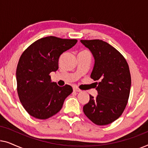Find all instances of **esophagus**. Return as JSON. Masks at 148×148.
I'll use <instances>...</instances> for the list:
<instances>
[{
  "label": "esophagus",
  "mask_w": 148,
  "mask_h": 148,
  "mask_svg": "<svg viewBox=\"0 0 148 148\" xmlns=\"http://www.w3.org/2000/svg\"><path fill=\"white\" fill-rule=\"evenodd\" d=\"M73 91H74V92H80L82 90H81L80 89H79L78 88H77V87H74Z\"/></svg>",
  "instance_id": "1"
}]
</instances>
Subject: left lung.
Instances as JSON below:
<instances>
[{
	"mask_svg": "<svg viewBox=\"0 0 148 148\" xmlns=\"http://www.w3.org/2000/svg\"><path fill=\"white\" fill-rule=\"evenodd\" d=\"M90 49L95 63L91 78L96 82V98L90 95L84 105V114L98 125H106L116 121L125 109L131 90L130 71L124 56L107 42L101 40H82Z\"/></svg>",
	"mask_w": 148,
	"mask_h": 148,
	"instance_id": "8db88e82",
	"label": "left lung"
}]
</instances>
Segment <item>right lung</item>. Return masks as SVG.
<instances>
[{
	"label": "right lung",
	"instance_id": "obj_1",
	"mask_svg": "<svg viewBox=\"0 0 148 148\" xmlns=\"http://www.w3.org/2000/svg\"><path fill=\"white\" fill-rule=\"evenodd\" d=\"M76 39L48 36L34 42L20 56L16 79L17 93L23 108L32 116L47 119L62 108L72 87L51 82L50 73L58 69V59L75 45Z\"/></svg>",
	"mask_w": 148,
	"mask_h": 148
}]
</instances>
